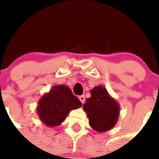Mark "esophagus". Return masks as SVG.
Here are the masks:
<instances>
[{
	"label": "esophagus",
	"mask_w": 159,
	"mask_h": 159,
	"mask_svg": "<svg viewBox=\"0 0 159 159\" xmlns=\"http://www.w3.org/2000/svg\"><path fill=\"white\" fill-rule=\"evenodd\" d=\"M78 98H79L80 102H82V104H83V103H84V102H85V96H84V95H82V96H80V97H78Z\"/></svg>",
	"instance_id": "1"
}]
</instances>
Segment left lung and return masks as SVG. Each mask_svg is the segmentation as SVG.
<instances>
[{"label":"left lung","instance_id":"1","mask_svg":"<svg viewBox=\"0 0 159 159\" xmlns=\"http://www.w3.org/2000/svg\"><path fill=\"white\" fill-rule=\"evenodd\" d=\"M89 119V125L97 132H106L113 128L120 116L118 102L111 97L106 87H95L91 90V97L83 105Z\"/></svg>","mask_w":159,"mask_h":159}]
</instances>
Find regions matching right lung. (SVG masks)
Segmentation results:
<instances>
[{"instance_id": "obj_1", "label": "right lung", "mask_w": 159, "mask_h": 159, "mask_svg": "<svg viewBox=\"0 0 159 159\" xmlns=\"http://www.w3.org/2000/svg\"><path fill=\"white\" fill-rule=\"evenodd\" d=\"M82 106V102L72 94L66 85H56L41 97L37 106V113L45 125L56 127L65 120L72 110Z\"/></svg>"}]
</instances>
